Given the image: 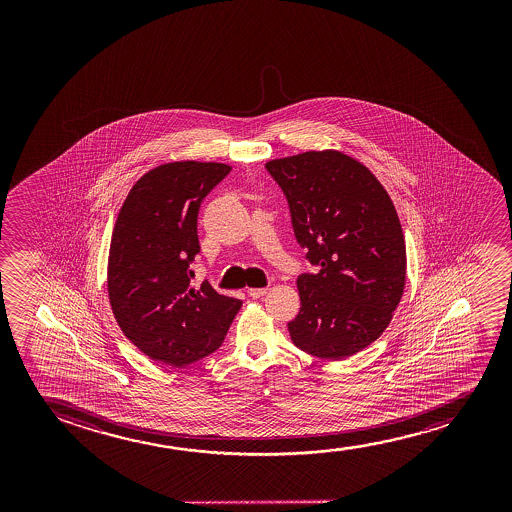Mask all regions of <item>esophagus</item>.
<instances>
[{"label":"esophagus","mask_w":512,"mask_h":512,"mask_svg":"<svg viewBox=\"0 0 512 512\" xmlns=\"http://www.w3.org/2000/svg\"><path fill=\"white\" fill-rule=\"evenodd\" d=\"M267 294V288H250L248 290V295L252 297V299H260V297H264Z\"/></svg>","instance_id":"obj_1"}]
</instances>
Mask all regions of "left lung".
<instances>
[{
  "instance_id": "1",
  "label": "left lung",
  "mask_w": 512,
  "mask_h": 512,
  "mask_svg": "<svg viewBox=\"0 0 512 512\" xmlns=\"http://www.w3.org/2000/svg\"><path fill=\"white\" fill-rule=\"evenodd\" d=\"M287 196L295 238L316 274L297 278V348L343 360L374 343L406 285V241L385 187L339 150H309L266 162Z\"/></svg>"
}]
</instances>
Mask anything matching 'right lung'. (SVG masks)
Listing matches in <instances>:
<instances>
[{"label": "right lung", "mask_w": 512, "mask_h": 512, "mask_svg": "<svg viewBox=\"0 0 512 512\" xmlns=\"http://www.w3.org/2000/svg\"><path fill=\"white\" fill-rule=\"evenodd\" d=\"M229 171L224 162L161 164L120 208L106 274L110 306L124 336L155 362L183 367L210 355L243 304L208 281L190 287L199 204Z\"/></svg>", "instance_id": "obj_1"}]
</instances>
